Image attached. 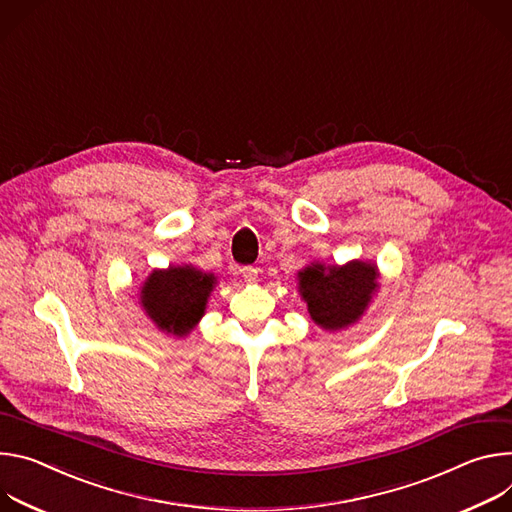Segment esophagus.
Wrapping results in <instances>:
<instances>
[{"label":"esophagus","mask_w":512,"mask_h":512,"mask_svg":"<svg viewBox=\"0 0 512 512\" xmlns=\"http://www.w3.org/2000/svg\"><path fill=\"white\" fill-rule=\"evenodd\" d=\"M240 274H242L246 280H256L258 268H256V266H242V268H240Z\"/></svg>","instance_id":"obj_1"}]
</instances>
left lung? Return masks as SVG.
<instances>
[{"instance_id": "obj_1", "label": "left lung", "mask_w": 512, "mask_h": 512, "mask_svg": "<svg viewBox=\"0 0 512 512\" xmlns=\"http://www.w3.org/2000/svg\"><path fill=\"white\" fill-rule=\"evenodd\" d=\"M376 278V266L360 260L327 268L313 264L299 272V291L317 325L342 329L360 319L378 289Z\"/></svg>"}]
</instances>
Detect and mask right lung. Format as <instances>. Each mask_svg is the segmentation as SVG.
Segmentation results:
<instances>
[{"label":"right lung","instance_id":"obj_1","mask_svg":"<svg viewBox=\"0 0 512 512\" xmlns=\"http://www.w3.org/2000/svg\"><path fill=\"white\" fill-rule=\"evenodd\" d=\"M215 276L193 266L154 270L142 287V307L166 333H189L205 311Z\"/></svg>","mask_w":512,"mask_h":512}]
</instances>
